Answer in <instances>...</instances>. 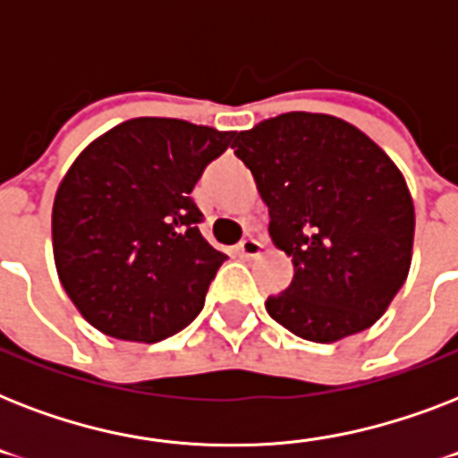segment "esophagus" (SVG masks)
Returning a JSON list of instances; mask_svg holds the SVG:
<instances>
[{
  "label": "esophagus",
  "instance_id": "34e87169",
  "mask_svg": "<svg viewBox=\"0 0 458 458\" xmlns=\"http://www.w3.org/2000/svg\"><path fill=\"white\" fill-rule=\"evenodd\" d=\"M261 250H264V244L259 242V240H254V237H244L242 242L237 244V254L242 259H254L261 254Z\"/></svg>",
  "mask_w": 458,
  "mask_h": 458
}]
</instances>
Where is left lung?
I'll use <instances>...</instances> for the list:
<instances>
[{
    "mask_svg": "<svg viewBox=\"0 0 458 458\" xmlns=\"http://www.w3.org/2000/svg\"><path fill=\"white\" fill-rule=\"evenodd\" d=\"M233 147L294 264L290 287L266 300L271 318L311 342L373 326L411 266L413 201L394 161L347 121L306 111L237 132Z\"/></svg>",
    "mask_w": 458,
    "mask_h": 458,
    "instance_id": "left-lung-1",
    "label": "left lung"
}]
</instances>
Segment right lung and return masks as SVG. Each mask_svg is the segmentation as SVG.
<instances>
[{
    "mask_svg": "<svg viewBox=\"0 0 458 458\" xmlns=\"http://www.w3.org/2000/svg\"><path fill=\"white\" fill-rule=\"evenodd\" d=\"M235 132L132 118L75 158L52 208L56 273L109 337L158 342L190 326L225 254L201 237L190 197Z\"/></svg>",
    "mask_w": 458,
    "mask_h": 458,
    "instance_id": "1",
    "label": "right lung"
}]
</instances>
